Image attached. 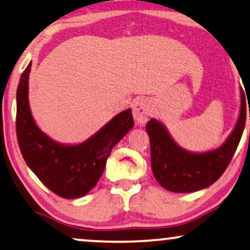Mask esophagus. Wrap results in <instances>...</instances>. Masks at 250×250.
I'll list each match as a JSON object with an SVG mask.
<instances>
[{"label": "esophagus", "mask_w": 250, "mask_h": 250, "mask_svg": "<svg viewBox=\"0 0 250 250\" xmlns=\"http://www.w3.org/2000/svg\"><path fill=\"white\" fill-rule=\"evenodd\" d=\"M151 114V105L150 102L146 100H138L133 105V117L138 124L142 125L148 121L149 116Z\"/></svg>", "instance_id": "1"}]
</instances>
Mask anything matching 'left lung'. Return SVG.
I'll return each instance as SVG.
<instances>
[{
	"mask_svg": "<svg viewBox=\"0 0 250 250\" xmlns=\"http://www.w3.org/2000/svg\"><path fill=\"white\" fill-rule=\"evenodd\" d=\"M246 124V98L241 90V109L238 123L227 142L216 150L191 153L170 138L162 123L150 119L146 133L150 139L151 166L156 180L166 190L177 193L205 189L220 179L230 164Z\"/></svg>",
	"mask_w": 250,
	"mask_h": 250,
	"instance_id": "8db88e82",
	"label": "left lung"
}]
</instances>
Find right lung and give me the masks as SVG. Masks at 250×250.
Listing matches in <instances>:
<instances>
[{"mask_svg":"<svg viewBox=\"0 0 250 250\" xmlns=\"http://www.w3.org/2000/svg\"><path fill=\"white\" fill-rule=\"evenodd\" d=\"M30 62L17 88L16 129L25 162L41 182L58 196L83 197L97 186L111 149L134 126L132 110L115 116L90 140L77 146L54 142L37 127L28 104Z\"/></svg>","mask_w":250,"mask_h":250,"instance_id":"add662e5","label":"right lung"}]
</instances>
